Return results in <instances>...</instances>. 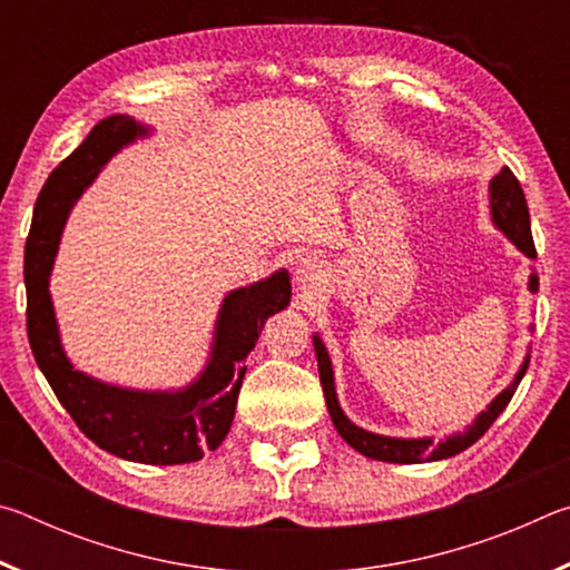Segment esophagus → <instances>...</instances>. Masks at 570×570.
I'll return each mask as SVG.
<instances>
[{
	"label": "esophagus",
	"mask_w": 570,
	"mask_h": 570,
	"mask_svg": "<svg viewBox=\"0 0 570 570\" xmlns=\"http://www.w3.org/2000/svg\"><path fill=\"white\" fill-rule=\"evenodd\" d=\"M294 282L298 292L312 294L326 284V264L316 256H302L294 264Z\"/></svg>",
	"instance_id": "34e87169"
}]
</instances>
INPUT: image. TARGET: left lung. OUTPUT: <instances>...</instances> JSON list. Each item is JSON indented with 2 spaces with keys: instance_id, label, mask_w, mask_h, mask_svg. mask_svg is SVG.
Returning a JSON list of instances; mask_svg holds the SVG:
<instances>
[{
  "instance_id": "obj_1",
  "label": "left lung",
  "mask_w": 570,
  "mask_h": 570,
  "mask_svg": "<svg viewBox=\"0 0 570 570\" xmlns=\"http://www.w3.org/2000/svg\"><path fill=\"white\" fill-rule=\"evenodd\" d=\"M490 214H493V224L503 230V234L513 240V244L523 250L528 258H535V244H533V236H530V214L525 204V193L520 188L518 178L510 173V168H503L493 180H490ZM528 288L533 294L538 292L535 274H530ZM314 352H316V362H320V380L324 387L326 410H330V417L334 422L336 432H340V435L350 442L356 452H362L364 458L382 460V462H400V465L445 460V458L458 455L462 450H468L472 442H478L482 435H485L490 424L498 420V414L508 407V402L513 400L518 384L528 370V356H525V362L515 374L513 384L500 392L498 397L488 404V410L480 412L475 422H472L462 435L458 432V435H450L435 445V440L432 438H420V440L384 438V435H374V432L356 428V424L346 417L340 407V400H336V392H334L332 360L330 354H326L324 342L316 334H314Z\"/></svg>"
}]
</instances>
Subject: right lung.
Masks as SVG:
<instances>
[{
  "label": "right lung",
  "mask_w": 570,
  "mask_h": 570,
  "mask_svg": "<svg viewBox=\"0 0 570 570\" xmlns=\"http://www.w3.org/2000/svg\"><path fill=\"white\" fill-rule=\"evenodd\" d=\"M148 135L128 115H110L90 130L40 190L24 246L27 336L37 364L62 407L95 445L146 465H183L216 450L234 422L246 356L268 316L292 298L288 274L230 292L220 304L210 360L200 377L178 392L122 390L75 370L65 356L50 298V272L75 200L122 146Z\"/></svg>",
  "instance_id": "1"
}]
</instances>
